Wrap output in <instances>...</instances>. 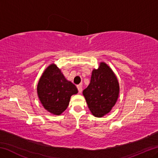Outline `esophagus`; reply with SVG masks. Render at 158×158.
<instances>
[{
	"instance_id": "esophagus-1",
	"label": "esophagus",
	"mask_w": 158,
	"mask_h": 158,
	"mask_svg": "<svg viewBox=\"0 0 158 158\" xmlns=\"http://www.w3.org/2000/svg\"><path fill=\"white\" fill-rule=\"evenodd\" d=\"M77 89H78V91L79 93H81L82 92V85L81 84L77 85Z\"/></svg>"
}]
</instances>
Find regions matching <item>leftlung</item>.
Masks as SVG:
<instances>
[{
  "mask_svg": "<svg viewBox=\"0 0 158 158\" xmlns=\"http://www.w3.org/2000/svg\"><path fill=\"white\" fill-rule=\"evenodd\" d=\"M120 91L117 77L104 62L92 72L90 82L83 95L92 114L102 117L110 112L118 100Z\"/></svg>",
  "mask_w": 158,
  "mask_h": 158,
  "instance_id": "obj_1",
  "label": "left lung"
}]
</instances>
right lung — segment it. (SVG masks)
I'll list each match as a JSON object with an SVG mask.
<instances>
[{
	"mask_svg": "<svg viewBox=\"0 0 158 158\" xmlns=\"http://www.w3.org/2000/svg\"><path fill=\"white\" fill-rule=\"evenodd\" d=\"M42 106L54 115H60L68 106L71 96L78 93L76 85L68 81L60 69L51 64L45 69L37 87Z\"/></svg>",
	"mask_w": 158,
	"mask_h": 158,
	"instance_id": "add662e5",
	"label": "right lung"
}]
</instances>
